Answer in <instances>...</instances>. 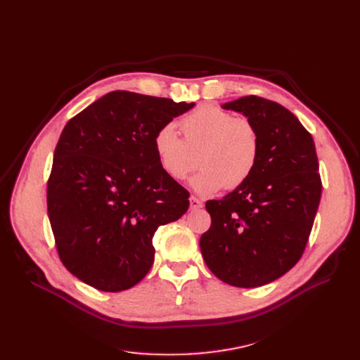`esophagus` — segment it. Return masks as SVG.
Here are the masks:
<instances>
[{"mask_svg": "<svg viewBox=\"0 0 360 360\" xmlns=\"http://www.w3.org/2000/svg\"><path fill=\"white\" fill-rule=\"evenodd\" d=\"M190 207H191V210H198L202 207V201L197 197H191L190 198Z\"/></svg>", "mask_w": 360, "mask_h": 360, "instance_id": "1", "label": "esophagus"}]
</instances>
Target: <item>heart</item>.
I'll use <instances>...</instances> for the list:
<instances>
[{
    "label": "heart",
    "instance_id": "b5f03b06",
    "mask_svg": "<svg viewBox=\"0 0 360 360\" xmlns=\"http://www.w3.org/2000/svg\"><path fill=\"white\" fill-rule=\"evenodd\" d=\"M179 128L184 139L169 125L153 139L159 166L170 179H186L198 163L201 170L191 185L200 194H213L220 188L232 191L251 179L261 153L258 129L251 120L201 105L181 120Z\"/></svg>",
    "mask_w": 360,
    "mask_h": 360
}]
</instances>
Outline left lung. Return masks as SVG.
Instances as JSON below:
<instances>
[{
  "label": "left lung",
  "mask_w": 360,
  "mask_h": 360,
  "mask_svg": "<svg viewBox=\"0 0 360 360\" xmlns=\"http://www.w3.org/2000/svg\"><path fill=\"white\" fill-rule=\"evenodd\" d=\"M223 108L254 122L261 153L247 184L205 202L212 226L200 248L221 281L258 288L288 273L307 248L323 190L319 165L309 131L285 106L251 94Z\"/></svg>",
  "instance_id": "left-lung-1"
}]
</instances>
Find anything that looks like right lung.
<instances>
[{
  "label": "right lung",
  "instance_id": "right-lung-1",
  "mask_svg": "<svg viewBox=\"0 0 360 360\" xmlns=\"http://www.w3.org/2000/svg\"><path fill=\"white\" fill-rule=\"evenodd\" d=\"M194 103L115 90L64 127L46 188L64 267L103 292L132 288L155 259L153 236L178 220L190 193L159 166L156 132Z\"/></svg>",
  "mask_w": 360,
  "mask_h": 360
}]
</instances>
